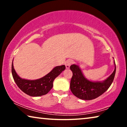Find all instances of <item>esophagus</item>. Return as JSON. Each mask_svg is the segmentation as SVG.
<instances>
[{
	"mask_svg": "<svg viewBox=\"0 0 127 127\" xmlns=\"http://www.w3.org/2000/svg\"><path fill=\"white\" fill-rule=\"evenodd\" d=\"M73 63V61L72 60H67L65 63V65L66 66V68L69 69V67H70V65H72Z\"/></svg>",
	"mask_w": 127,
	"mask_h": 127,
	"instance_id": "esophagus-1",
	"label": "esophagus"
}]
</instances>
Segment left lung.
<instances>
[{"label":"left lung","instance_id":"left-lung-1","mask_svg":"<svg viewBox=\"0 0 127 127\" xmlns=\"http://www.w3.org/2000/svg\"><path fill=\"white\" fill-rule=\"evenodd\" d=\"M115 68L112 74L103 81H91L84 77L81 69L77 65L70 66L73 76L70 80V88L74 96L83 100H92L98 98L107 91L113 81L116 73Z\"/></svg>","mask_w":127,"mask_h":127}]
</instances>
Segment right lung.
<instances>
[{
    "mask_svg": "<svg viewBox=\"0 0 127 127\" xmlns=\"http://www.w3.org/2000/svg\"><path fill=\"white\" fill-rule=\"evenodd\" d=\"M66 68L65 65L55 67L44 77L34 80L24 79L17 74L12 62L11 72L14 80L20 90L31 96H40L46 95L53 87V81Z\"/></svg>",
    "mask_w": 127,
    "mask_h": 127,
    "instance_id": "add662e5",
    "label": "right lung"
}]
</instances>
